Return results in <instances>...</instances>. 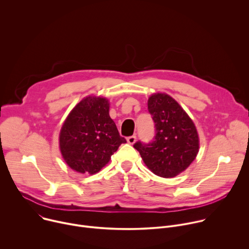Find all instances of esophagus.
Returning a JSON list of instances; mask_svg holds the SVG:
<instances>
[{
    "label": "esophagus",
    "instance_id": "1",
    "mask_svg": "<svg viewBox=\"0 0 249 249\" xmlns=\"http://www.w3.org/2000/svg\"><path fill=\"white\" fill-rule=\"evenodd\" d=\"M127 142H128V144H130V145H133L135 142H136V136H130V137H128L127 138Z\"/></svg>",
    "mask_w": 249,
    "mask_h": 249
}]
</instances>
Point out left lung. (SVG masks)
Wrapping results in <instances>:
<instances>
[{
  "mask_svg": "<svg viewBox=\"0 0 249 249\" xmlns=\"http://www.w3.org/2000/svg\"><path fill=\"white\" fill-rule=\"evenodd\" d=\"M148 109L155 122L156 136L149 144L137 142L134 148L153 173L170 178L195 160L199 152L198 133L188 114L168 94L151 95Z\"/></svg>",
  "mask_w": 249,
  "mask_h": 249,
  "instance_id": "1",
  "label": "left lung"
}]
</instances>
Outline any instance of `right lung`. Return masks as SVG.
Here are the masks:
<instances>
[{
  "mask_svg": "<svg viewBox=\"0 0 249 249\" xmlns=\"http://www.w3.org/2000/svg\"><path fill=\"white\" fill-rule=\"evenodd\" d=\"M124 143L109 116L108 99L99 96L81 100L66 118L59 136L64 160L86 174L98 172Z\"/></svg>",
  "mask_w": 249,
  "mask_h": 249,
  "instance_id": "obj_1",
  "label": "right lung"
}]
</instances>
